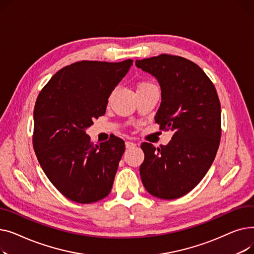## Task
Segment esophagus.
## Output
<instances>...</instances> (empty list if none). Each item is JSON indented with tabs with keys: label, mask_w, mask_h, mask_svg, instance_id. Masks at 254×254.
<instances>
[{
	"label": "esophagus",
	"mask_w": 254,
	"mask_h": 254,
	"mask_svg": "<svg viewBox=\"0 0 254 254\" xmlns=\"http://www.w3.org/2000/svg\"><path fill=\"white\" fill-rule=\"evenodd\" d=\"M126 147H127V149H129V148H134V147H136V144H135L134 142L127 141V142H126Z\"/></svg>",
	"instance_id": "1"
}]
</instances>
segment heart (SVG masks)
<instances>
[{
    "label": "heart",
    "instance_id": "b5f03b06",
    "mask_svg": "<svg viewBox=\"0 0 254 254\" xmlns=\"http://www.w3.org/2000/svg\"><path fill=\"white\" fill-rule=\"evenodd\" d=\"M151 86H154V85H152L151 83H141V84L139 85L138 89H140V88H145V87H151Z\"/></svg>",
    "mask_w": 254,
    "mask_h": 254
}]
</instances>
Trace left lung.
I'll list each match as a JSON object with an SVG mask.
<instances>
[{"label":"left lung","mask_w":254,"mask_h":254,"mask_svg":"<svg viewBox=\"0 0 254 254\" xmlns=\"http://www.w3.org/2000/svg\"><path fill=\"white\" fill-rule=\"evenodd\" d=\"M136 65L158 81L162 103L154 119L173 131L172 140L157 149L141 145V180L156 197L178 198L195 188L215 158L221 136L217 92L205 72L184 58L161 55L137 60Z\"/></svg>","instance_id":"8db88e82"}]
</instances>
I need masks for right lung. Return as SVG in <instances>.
<instances>
[{
    "label": "right lung",
    "mask_w": 254,
    "mask_h": 254,
    "mask_svg": "<svg viewBox=\"0 0 254 254\" xmlns=\"http://www.w3.org/2000/svg\"><path fill=\"white\" fill-rule=\"evenodd\" d=\"M131 65V60L72 64L53 75L37 98V158L50 182L73 202L95 203L111 191L125 142L114 137L93 145L85 130L105 114L110 95Z\"/></svg>",
    "instance_id": "1"
}]
</instances>
